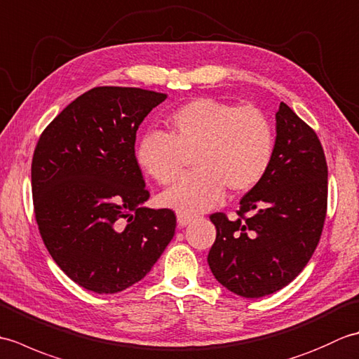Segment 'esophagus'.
Listing matches in <instances>:
<instances>
[{
	"label": "esophagus",
	"instance_id": "34e87169",
	"mask_svg": "<svg viewBox=\"0 0 359 359\" xmlns=\"http://www.w3.org/2000/svg\"><path fill=\"white\" fill-rule=\"evenodd\" d=\"M193 219H194L193 216L184 215V212H177V224H179L180 226H185V225H188L189 222H191Z\"/></svg>",
	"mask_w": 359,
	"mask_h": 359
}]
</instances>
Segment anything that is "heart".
<instances>
[{
	"instance_id": "b5f03b06",
	"label": "heart",
	"mask_w": 359,
	"mask_h": 359,
	"mask_svg": "<svg viewBox=\"0 0 359 359\" xmlns=\"http://www.w3.org/2000/svg\"><path fill=\"white\" fill-rule=\"evenodd\" d=\"M166 134H148L139 147V162L160 185H171L193 154L196 171L162 196V202L184 215L207 211L225 189L245 193L262 180L274 151L273 126L255 106H236L199 97L166 118Z\"/></svg>"
}]
</instances>
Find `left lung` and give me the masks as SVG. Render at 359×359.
Returning a JSON list of instances; mask_svg holds the SVG:
<instances>
[{
    "label": "left lung",
    "mask_w": 359,
    "mask_h": 359,
    "mask_svg": "<svg viewBox=\"0 0 359 359\" xmlns=\"http://www.w3.org/2000/svg\"><path fill=\"white\" fill-rule=\"evenodd\" d=\"M327 162L313 128L280 103L276 143L262 180L242 197L238 219L211 215L215 278L243 297L288 285L315 253L327 215Z\"/></svg>",
    "instance_id": "obj_1"
}]
</instances>
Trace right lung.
I'll return each instance as SVG.
<instances>
[{
	"instance_id": "1",
	"label": "right lung",
	"mask_w": 359,
	"mask_h": 359,
	"mask_svg": "<svg viewBox=\"0 0 359 359\" xmlns=\"http://www.w3.org/2000/svg\"><path fill=\"white\" fill-rule=\"evenodd\" d=\"M166 98L98 86L46 126L32 157L35 220L53 261L75 284L118 293L143 279L175 230L172 210L149 199L135 158L143 118Z\"/></svg>"
}]
</instances>
